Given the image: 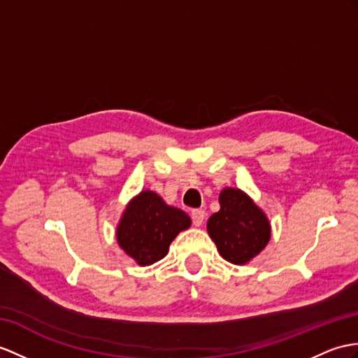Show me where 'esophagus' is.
<instances>
[{"label": "esophagus", "mask_w": 358, "mask_h": 358, "mask_svg": "<svg viewBox=\"0 0 358 358\" xmlns=\"http://www.w3.org/2000/svg\"><path fill=\"white\" fill-rule=\"evenodd\" d=\"M191 219H193L194 226H202L205 222V211H202V209H193L191 211Z\"/></svg>", "instance_id": "obj_1"}]
</instances>
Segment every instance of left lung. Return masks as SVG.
Instances as JSON below:
<instances>
[{
	"label": "left lung",
	"mask_w": 358,
	"mask_h": 358,
	"mask_svg": "<svg viewBox=\"0 0 358 358\" xmlns=\"http://www.w3.org/2000/svg\"><path fill=\"white\" fill-rule=\"evenodd\" d=\"M220 211L209 217L206 229L220 255L232 264H246L270 240V223L263 209L238 188H224Z\"/></svg>",
	"instance_id": "obj_1"
}]
</instances>
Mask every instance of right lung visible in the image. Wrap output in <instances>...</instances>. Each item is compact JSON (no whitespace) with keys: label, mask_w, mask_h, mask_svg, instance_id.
I'll use <instances>...</instances> for the list:
<instances>
[{"label":"right lung","mask_w":358,"mask_h":358,"mask_svg":"<svg viewBox=\"0 0 358 358\" xmlns=\"http://www.w3.org/2000/svg\"><path fill=\"white\" fill-rule=\"evenodd\" d=\"M191 226L182 209L167 205L155 191L144 189L127 203L117 226V241L139 266H150L169 254L171 241Z\"/></svg>","instance_id":"add662e5"}]
</instances>
